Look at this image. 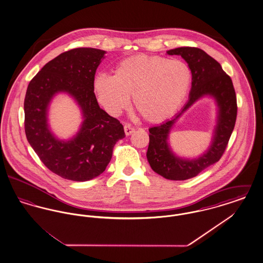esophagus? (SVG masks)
I'll use <instances>...</instances> for the list:
<instances>
[{
  "label": "esophagus",
  "mask_w": 263,
  "mask_h": 263,
  "mask_svg": "<svg viewBox=\"0 0 263 263\" xmlns=\"http://www.w3.org/2000/svg\"><path fill=\"white\" fill-rule=\"evenodd\" d=\"M124 131H125V134L127 136L133 134L135 132V128L132 127L130 124H125L124 125Z\"/></svg>",
  "instance_id": "obj_1"
}]
</instances>
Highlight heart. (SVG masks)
Masks as SVG:
<instances>
[{"mask_svg": "<svg viewBox=\"0 0 263 263\" xmlns=\"http://www.w3.org/2000/svg\"><path fill=\"white\" fill-rule=\"evenodd\" d=\"M192 72L181 60L161 56L134 55L118 63L113 76L99 74L93 81L96 95L111 115L129 106L151 123H160L175 114L187 97Z\"/></svg>", "mask_w": 263, "mask_h": 263, "instance_id": "obj_1", "label": "heart"}]
</instances>
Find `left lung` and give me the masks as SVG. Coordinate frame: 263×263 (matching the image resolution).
Here are the masks:
<instances>
[{
    "label": "left lung",
    "instance_id": "1",
    "mask_svg": "<svg viewBox=\"0 0 263 263\" xmlns=\"http://www.w3.org/2000/svg\"><path fill=\"white\" fill-rule=\"evenodd\" d=\"M168 55H179L192 72L189 99L181 110L162 124L149 129L150 143L147 159L152 170L171 180H185L194 177L217 163L225 152L237 119V97L231 78L220 63L205 51L196 47H178L166 51ZM209 96L217 105L216 126L211 146L200 156L188 159L177 156L169 145V134L177 119L197 100Z\"/></svg>",
    "mask_w": 263,
    "mask_h": 263
}]
</instances>
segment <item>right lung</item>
Here are the masks:
<instances>
[{
    "instance_id": "add662e5",
    "label": "right lung",
    "mask_w": 263,
    "mask_h": 263,
    "mask_svg": "<svg viewBox=\"0 0 263 263\" xmlns=\"http://www.w3.org/2000/svg\"><path fill=\"white\" fill-rule=\"evenodd\" d=\"M105 51L76 48L47 63L30 81L25 99V130L28 143L52 173L73 181L101 175L112 157L114 145L125 137L123 125L101 109L93 81ZM66 93L78 104L83 121L72 138L63 140L51 131L48 113L51 100Z\"/></svg>"
}]
</instances>
